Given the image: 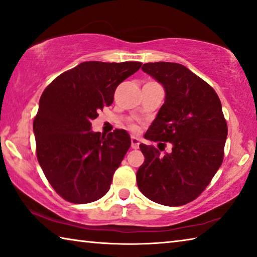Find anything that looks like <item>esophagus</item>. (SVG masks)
<instances>
[{
  "instance_id": "obj_1",
  "label": "esophagus",
  "mask_w": 257,
  "mask_h": 257,
  "mask_svg": "<svg viewBox=\"0 0 257 257\" xmlns=\"http://www.w3.org/2000/svg\"><path fill=\"white\" fill-rule=\"evenodd\" d=\"M139 147V139L137 137H132V149L137 150Z\"/></svg>"
}]
</instances>
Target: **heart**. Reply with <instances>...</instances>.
<instances>
[{
	"label": "heart",
	"mask_w": 257,
	"mask_h": 257,
	"mask_svg": "<svg viewBox=\"0 0 257 257\" xmlns=\"http://www.w3.org/2000/svg\"><path fill=\"white\" fill-rule=\"evenodd\" d=\"M129 128L132 129L133 132H137V130H138V125L135 124V123H130V124H129Z\"/></svg>",
	"instance_id": "1"
}]
</instances>
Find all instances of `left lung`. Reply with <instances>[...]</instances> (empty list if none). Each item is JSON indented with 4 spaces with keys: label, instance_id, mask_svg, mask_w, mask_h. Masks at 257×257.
Wrapping results in <instances>:
<instances>
[{
    "label": "left lung",
    "instance_id": "1",
    "mask_svg": "<svg viewBox=\"0 0 257 257\" xmlns=\"http://www.w3.org/2000/svg\"><path fill=\"white\" fill-rule=\"evenodd\" d=\"M143 71L162 84L165 101L145 134L170 153L141 144L144 163L137 185L151 201L180 206L194 201L210 184L224 155L228 135L220 98L202 78L179 63H145ZM159 144V145H160Z\"/></svg>",
    "mask_w": 257,
    "mask_h": 257
}]
</instances>
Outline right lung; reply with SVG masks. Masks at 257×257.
I'll use <instances>...</instances> for the list:
<instances>
[{"mask_svg": "<svg viewBox=\"0 0 257 257\" xmlns=\"http://www.w3.org/2000/svg\"><path fill=\"white\" fill-rule=\"evenodd\" d=\"M141 67L136 61H87L61 73L43 92L33 123L37 160L66 201L95 202L110 189L132 141L123 129L107 136L93 133L92 121L113 103L116 87Z\"/></svg>", "mask_w": 257, "mask_h": 257, "instance_id": "obj_1", "label": "right lung"}]
</instances>
